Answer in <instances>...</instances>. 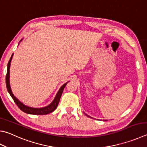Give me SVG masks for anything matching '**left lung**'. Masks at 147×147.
<instances>
[{
	"label": "left lung",
	"mask_w": 147,
	"mask_h": 147,
	"mask_svg": "<svg viewBox=\"0 0 147 147\" xmlns=\"http://www.w3.org/2000/svg\"><path fill=\"white\" fill-rule=\"evenodd\" d=\"M86 115H87V114H86ZM87 116H88V115H87ZM89 117H90V116H89Z\"/></svg>",
	"instance_id": "left-lung-1"
}]
</instances>
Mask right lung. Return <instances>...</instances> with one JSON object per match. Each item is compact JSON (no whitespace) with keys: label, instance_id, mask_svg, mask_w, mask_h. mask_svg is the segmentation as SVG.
<instances>
[{"label":"right lung","instance_id":"obj_1","mask_svg":"<svg viewBox=\"0 0 147 147\" xmlns=\"http://www.w3.org/2000/svg\"><path fill=\"white\" fill-rule=\"evenodd\" d=\"M21 41H22V40H21L20 42ZM13 55V54L11 55V57L10 59L9 60V62L7 63V74L6 76V87H7V91H8L10 96L12 97L13 100H14L15 103L17 104V105L18 107V108H19L21 111H22L23 112H24V113L27 114H34V115H44V114H47L52 113V112L54 111L55 109H57L58 103H59L61 96L62 94L63 90L64 89L65 87L66 86L67 84L69 82L65 83V84H63L62 86L60 88L59 90H58L57 95H56L55 99L53 100L52 103L49 104V105L44 107H42V108H33V107H31L26 106L24 105V104H23L22 102H20V101L15 96L14 94L12 93L11 89L10 84H9V69H10L11 61Z\"/></svg>","mask_w":147,"mask_h":147}]
</instances>
